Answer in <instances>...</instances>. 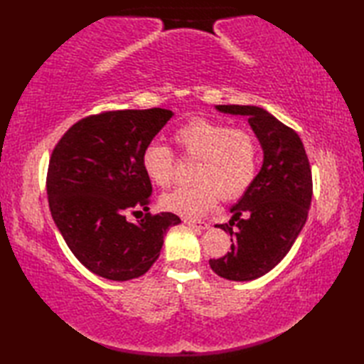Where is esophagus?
Listing matches in <instances>:
<instances>
[{
    "mask_svg": "<svg viewBox=\"0 0 364 364\" xmlns=\"http://www.w3.org/2000/svg\"><path fill=\"white\" fill-rule=\"evenodd\" d=\"M186 225H189L191 228H196V230H208L210 228V223L205 222V220H194V219H184L183 220Z\"/></svg>",
    "mask_w": 364,
    "mask_h": 364,
    "instance_id": "1",
    "label": "esophagus"
}]
</instances>
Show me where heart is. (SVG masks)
<instances>
[{"label": "heart", "instance_id": "b5f03b06", "mask_svg": "<svg viewBox=\"0 0 364 364\" xmlns=\"http://www.w3.org/2000/svg\"><path fill=\"white\" fill-rule=\"evenodd\" d=\"M183 158L197 159L194 184L176 188L161 197L164 211L183 218H200L219 202L241 197L258 173L259 145L249 129L231 128L210 119H192L173 136ZM141 164L146 178L168 188L175 176V154L166 145L151 142L144 149Z\"/></svg>", "mask_w": 364, "mask_h": 364}]
</instances>
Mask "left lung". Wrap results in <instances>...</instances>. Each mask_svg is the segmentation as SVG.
I'll return each instance as SVG.
<instances>
[{
	"mask_svg": "<svg viewBox=\"0 0 364 364\" xmlns=\"http://www.w3.org/2000/svg\"><path fill=\"white\" fill-rule=\"evenodd\" d=\"M218 109L247 115L264 151L259 173L231 208L233 218L218 225L231 236L230 252L210 259L219 277L249 282L272 270L304 228L313 196L311 167L296 131L262 107L219 105Z\"/></svg>",
	"mask_w": 364,
	"mask_h": 364,
	"instance_id": "obj_1",
	"label": "left lung"
}]
</instances>
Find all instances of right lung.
I'll use <instances>...</instances> for the list:
<instances>
[{
  "mask_svg": "<svg viewBox=\"0 0 364 364\" xmlns=\"http://www.w3.org/2000/svg\"><path fill=\"white\" fill-rule=\"evenodd\" d=\"M173 112L151 109L106 111L75 123L51 153L46 194L53 220L68 249L90 272L127 282L158 259L172 213L146 211L151 183L142 170V151Z\"/></svg>",
  "mask_w": 364,
  "mask_h": 364,
  "instance_id": "add662e5",
  "label": "right lung"
}]
</instances>
